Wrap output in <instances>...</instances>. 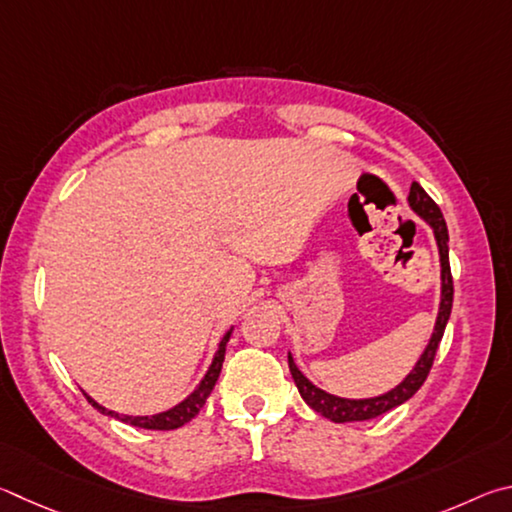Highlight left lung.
<instances>
[{
  "mask_svg": "<svg viewBox=\"0 0 512 512\" xmlns=\"http://www.w3.org/2000/svg\"><path fill=\"white\" fill-rule=\"evenodd\" d=\"M409 206L420 215V218L432 224L434 236H436V242H438V254H441L443 288H441V308H438L434 335H432V339H429L425 353L420 355L416 369L411 371L407 378L398 384L396 389L384 393V396L369 398V400H346V398L330 396V393L315 387V384H312L306 378V375H303L297 369V364H294L292 355H288L290 373L294 378V384H297V389L301 393V398L308 402V407L315 409L317 414H321L324 418H330L333 423H353V420H371L375 416L387 414V411L402 405V402H407L411 396H414V393L425 384L429 371H432L438 344H441V339H443L447 319H450V312H452V301H454V281H452V270H450V247H447L450 236H447V224H445L441 209H438V204L425 193V188L420 186L418 182L411 184Z\"/></svg>",
  "mask_w": 512,
  "mask_h": 512,
  "instance_id": "1",
  "label": "left lung"
}]
</instances>
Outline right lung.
I'll use <instances>...</instances> for the list:
<instances>
[{
  "mask_svg": "<svg viewBox=\"0 0 512 512\" xmlns=\"http://www.w3.org/2000/svg\"><path fill=\"white\" fill-rule=\"evenodd\" d=\"M229 337H231V330H229L227 335L222 337L218 353H215L213 362H211V366H209V371H206L204 380H202L200 384H197V389H195V391L191 393V396H188L184 402H179L177 407L164 411V414H157V416H119V414H116V411H110V409L101 407V405H98V402H94L92 398H87V400L92 402V405H94L98 411H101V414H105V416H114V418L123 420V423L134 425V427H143V429H159V432H164V429H177V427H182V425H186V423H188V420H191V418H195L197 414H200V409L204 407L206 398L211 396V391H213V387H215V382H218V375H220V371H222L224 351H227V342H229Z\"/></svg>",
  "mask_w": 512,
  "mask_h": 512,
  "instance_id": "add662e5",
  "label": "right lung"
}]
</instances>
